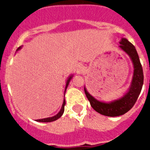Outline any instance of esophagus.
<instances>
[{
    "label": "esophagus",
    "instance_id": "obj_1",
    "mask_svg": "<svg viewBox=\"0 0 150 150\" xmlns=\"http://www.w3.org/2000/svg\"><path fill=\"white\" fill-rule=\"evenodd\" d=\"M76 70H77L78 74H81V73L83 71V70H84V66H83V64H79Z\"/></svg>",
    "mask_w": 150,
    "mask_h": 150
}]
</instances>
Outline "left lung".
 Instances as JSON below:
<instances>
[{
  "label": "left lung",
  "instance_id": "1",
  "mask_svg": "<svg viewBox=\"0 0 150 150\" xmlns=\"http://www.w3.org/2000/svg\"><path fill=\"white\" fill-rule=\"evenodd\" d=\"M120 44L121 45L119 46V47L130 57L134 66L132 80L128 93H126L125 95L118 100H114L110 103H104L100 102L92 96L84 87L85 93L91 107L99 114L105 116H121L132 109L139 96L143 85V71L135 47L125 38L121 39Z\"/></svg>",
  "mask_w": 150,
  "mask_h": 150
}]
</instances>
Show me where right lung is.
Masks as SVG:
<instances>
[{"label": "right lung", "mask_w": 150, "mask_h": 150, "mask_svg": "<svg viewBox=\"0 0 150 150\" xmlns=\"http://www.w3.org/2000/svg\"><path fill=\"white\" fill-rule=\"evenodd\" d=\"M20 47L18 48V50H19ZM73 75H71L69 76V78L67 80V82H66V86H65V90H64V93H65V91H66V89H67V87H68V84H69V82H70V80L71 79V78H72ZM64 105H65V100H64V102H63V104H62V107H61V110L58 112V114H56L55 116L54 117H47V118H43V119H39V120H36V121H40V122H51V121H56L59 117H61L62 116V114H63L64 111Z\"/></svg>", "instance_id": "obj_1"}]
</instances>
